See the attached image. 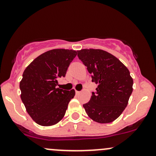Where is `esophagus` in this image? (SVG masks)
I'll list each match as a JSON object with an SVG mask.
<instances>
[{"mask_svg":"<svg viewBox=\"0 0 156 156\" xmlns=\"http://www.w3.org/2000/svg\"><path fill=\"white\" fill-rule=\"evenodd\" d=\"M75 93H76V94H80V91H78V90H75Z\"/></svg>","mask_w":156,"mask_h":156,"instance_id":"esophagus-1","label":"esophagus"}]
</instances>
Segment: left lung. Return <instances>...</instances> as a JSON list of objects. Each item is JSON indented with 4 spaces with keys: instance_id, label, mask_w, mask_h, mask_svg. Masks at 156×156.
<instances>
[{
    "instance_id": "obj_1",
    "label": "left lung",
    "mask_w": 156,
    "mask_h": 156,
    "mask_svg": "<svg viewBox=\"0 0 156 156\" xmlns=\"http://www.w3.org/2000/svg\"><path fill=\"white\" fill-rule=\"evenodd\" d=\"M78 56L98 84L88 103L83 105L94 122H112L121 115L133 91V78L127 68L111 53L99 49L78 50Z\"/></svg>"
}]
</instances>
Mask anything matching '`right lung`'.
I'll use <instances>...</instances> for the list:
<instances>
[{
	"label": "right lung",
	"instance_id": "1",
	"mask_svg": "<svg viewBox=\"0 0 156 156\" xmlns=\"http://www.w3.org/2000/svg\"><path fill=\"white\" fill-rule=\"evenodd\" d=\"M77 51L53 49L42 53L26 67L20 83L21 100L31 119L41 126L56 125L64 117L75 90L57 87L65 78Z\"/></svg>",
	"mask_w": 156,
	"mask_h": 156
}]
</instances>
